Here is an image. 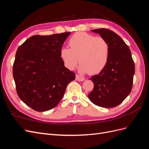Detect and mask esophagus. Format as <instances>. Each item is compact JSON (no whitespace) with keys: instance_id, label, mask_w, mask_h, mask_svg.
I'll use <instances>...</instances> for the list:
<instances>
[{"instance_id":"1","label":"esophagus","mask_w":149,"mask_h":149,"mask_svg":"<svg viewBox=\"0 0 149 149\" xmlns=\"http://www.w3.org/2000/svg\"><path fill=\"white\" fill-rule=\"evenodd\" d=\"M76 80L78 81H83L84 80V78L82 76H80L79 75H76Z\"/></svg>"}]
</instances>
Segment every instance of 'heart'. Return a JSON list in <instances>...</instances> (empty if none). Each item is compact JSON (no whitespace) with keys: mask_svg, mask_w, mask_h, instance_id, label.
<instances>
[{"mask_svg":"<svg viewBox=\"0 0 149 149\" xmlns=\"http://www.w3.org/2000/svg\"><path fill=\"white\" fill-rule=\"evenodd\" d=\"M68 45L70 48H61L60 56L65 66L70 70L74 69L79 60L80 72L96 74L103 70L109 60V43L102 37L79 32L72 36Z\"/></svg>","mask_w":149,"mask_h":149,"instance_id":"1","label":"heart"}]
</instances>
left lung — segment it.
<instances>
[{"mask_svg":"<svg viewBox=\"0 0 149 149\" xmlns=\"http://www.w3.org/2000/svg\"><path fill=\"white\" fill-rule=\"evenodd\" d=\"M109 43V58L106 66L91 78L94 83L88 97L94 104L106 108L114 107L123 102L132 88L134 63L129 47L119 36L109 29L92 30Z\"/></svg>","mask_w":149,"mask_h":149,"instance_id":"left-lung-1","label":"left lung"}]
</instances>
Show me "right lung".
<instances>
[{
	"label": "right lung",
	"mask_w": 149,
	"mask_h": 149,
	"mask_svg": "<svg viewBox=\"0 0 149 149\" xmlns=\"http://www.w3.org/2000/svg\"><path fill=\"white\" fill-rule=\"evenodd\" d=\"M70 32L33 35L18 48L13 76L18 96L38 112L56 106L75 74L65 66L60 56Z\"/></svg>",
	"instance_id": "obj_1"
}]
</instances>
